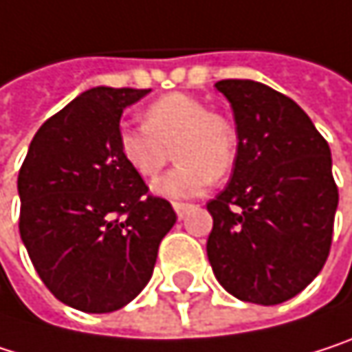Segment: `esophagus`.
Wrapping results in <instances>:
<instances>
[{
  "label": "esophagus",
  "instance_id": "esophagus-1",
  "mask_svg": "<svg viewBox=\"0 0 352 352\" xmlns=\"http://www.w3.org/2000/svg\"><path fill=\"white\" fill-rule=\"evenodd\" d=\"M190 207H192V205H188V203H178V201L174 203V211L178 213V217H180V219L186 215V211H188Z\"/></svg>",
  "mask_w": 352,
  "mask_h": 352
}]
</instances>
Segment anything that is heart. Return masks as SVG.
<instances>
[{
    "mask_svg": "<svg viewBox=\"0 0 352 352\" xmlns=\"http://www.w3.org/2000/svg\"><path fill=\"white\" fill-rule=\"evenodd\" d=\"M122 160L143 178L157 176L174 155L178 166L153 188L172 199L195 197L213 178L232 172L238 157L236 124L188 94H166L143 110V126H120L116 135Z\"/></svg>",
    "mask_w": 352,
    "mask_h": 352,
    "instance_id": "heart-1",
    "label": "heart"
}]
</instances>
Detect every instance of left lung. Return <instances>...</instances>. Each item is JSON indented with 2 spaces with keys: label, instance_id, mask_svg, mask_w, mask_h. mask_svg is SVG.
Wrapping results in <instances>:
<instances>
[{
  "label": "left lung",
  "instance_id": "obj_1",
  "mask_svg": "<svg viewBox=\"0 0 352 352\" xmlns=\"http://www.w3.org/2000/svg\"><path fill=\"white\" fill-rule=\"evenodd\" d=\"M232 104L238 157L207 203V256L234 297L276 305L303 291L330 254L338 186L326 139L285 94L252 80L215 84Z\"/></svg>",
  "mask_w": 352,
  "mask_h": 352
}]
</instances>
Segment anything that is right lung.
I'll return each mask as SVG.
<instances>
[{
    "mask_svg": "<svg viewBox=\"0 0 352 352\" xmlns=\"http://www.w3.org/2000/svg\"><path fill=\"white\" fill-rule=\"evenodd\" d=\"M149 89L91 88L36 131L18 174L20 236L41 280L63 303L106 314L151 278L176 223L116 143L122 110Z\"/></svg>",
    "mask_w": 352,
    "mask_h": 352,
    "instance_id": "add662e5",
    "label": "right lung"
}]
</instances>
